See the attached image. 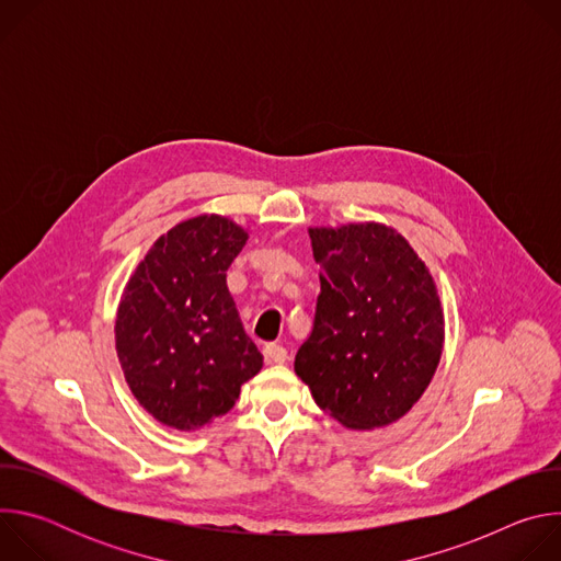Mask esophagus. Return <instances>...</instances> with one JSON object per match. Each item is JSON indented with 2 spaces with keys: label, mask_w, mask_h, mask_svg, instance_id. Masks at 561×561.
I'll return each mask as SVG.
<instances>
[{
  "label": "esophagus",
  "mask_w": 561,
  "mask_h": 561,
  "mask_svg": "<svg viewBox=\"0 0 561 561\" xmlns=\"http://www.w3.org/2000/svg\"><path fill=\"white\" fill-rule=\"evenodd\" d=\"M264 357L268 364H284L288 359V353L284 346H277V344H268L264 348Z\"/></svg>",
  "instance_id": "obj_1"
}]
</instances>
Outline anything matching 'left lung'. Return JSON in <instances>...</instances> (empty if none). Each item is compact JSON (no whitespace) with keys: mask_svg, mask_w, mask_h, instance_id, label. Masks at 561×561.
Here are the masks:
<instances>
[{"mask_svg":"<svg viewBox=\"0 0 561 561\" xmlns=\"http://www.w3.org/2000/svg\"><path fill=\"white\" fill-rule=\"evenodd\" d=\"M308 234L322 290L295 373L346 428L388 426L413 409L442 357L435 282L407 239L383 224Z\"/></svg>","mask_w":561,"mask_h":561,"instance_id":"obj_1","label":"left lung"}]
</instances>
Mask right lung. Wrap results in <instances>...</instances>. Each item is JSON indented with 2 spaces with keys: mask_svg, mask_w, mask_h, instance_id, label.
I'll return each instance as SVG.
<instances>
[{
  "mask_svg": "<svg viewBox=\"0 0 561 561\" xmlns=\"http://www.w3.org/2000/svg\"><path fill=\"white\" fill-rule=\"evenodd\" d=\"M247 239L219 215L186 219L157 239L124 288L115 322L124 377L171 428L195 431L226 415L262 368L226 286Z\"/></svg>",
  "mask_w": 561,
  "mask_h": 561,
  "instance_id": "obj_1",
  "label": "right lung"
}]
</instances>
